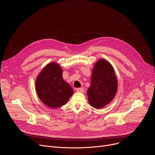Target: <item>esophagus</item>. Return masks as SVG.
<instances>
[{
  "label": "esophagus",
  "instance_id": "obj_1",
  "mask_svg": "<svg viewBox=\"0 0 155 155\" xmlns=\"http://www.w3.org/2000/svg\"><path fill=\"white\" fill-rule=\"evenodd\" d=\"M76 91L77 92H79V93H83L84 91V89H83V88H82V87H78V88H77Z\"/></svg>",
  "mask_w": 155,
  "mask_h": 155
}]
</instances>
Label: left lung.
I'll return each mask as SVG.
<instances>
[{
  "instance_id": "1",
  "label": "left lung",
  "mask_w": 155,
  "mask_h": 155,
  "mask_svg": "<svg viewBox=\"0 0 155 155\" xmlns=\"http://www.w3.org/2000/svg\"><path fill=\"white\" fill-rule=\"evenodd\" d=\"M117 87V79L112 65L105 59H99L93 68L91 85L87 91L90 104L97 109L104 107L113 100Z\"/></svg>"
}]
</instances>
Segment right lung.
<instances>
[{
  "instance_id": "add662e5",
  "label": "right lung",
  "mask_w": 155,
  "mask_h": 155,
  "mask_svg": "<svg viewBox=\"0 0 155 155\" xmlns=\"http://www.w3.org/2000/svg\"><path fill=\"white\" fill-rule=\"evenodd\" d=\"M35 90L41 101L56 108L65 105L74 93L70 84L62 78V69L51 62L43 69L36 78Z\"/></svg>"
}]
</instances>
